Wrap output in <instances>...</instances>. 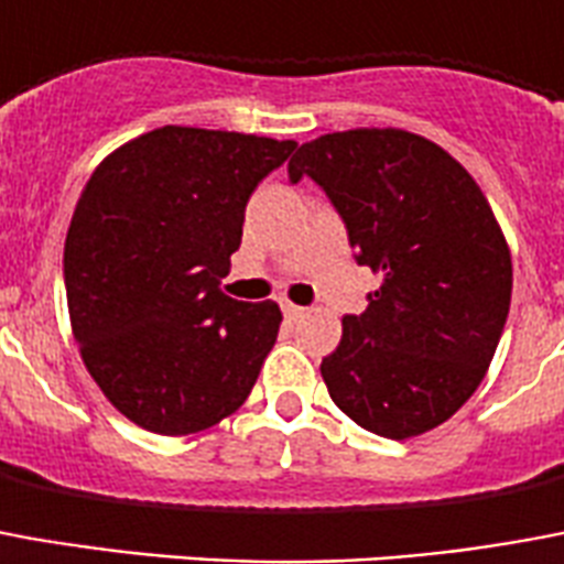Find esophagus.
Here are the masks:
<instances>
[{"mask_svg": "<svg viewBox=\"0 0 564 564\" xmlns=\"http://www.w3.org/2000/svg\"><path fill=\"white\" fill-rule=\"evenodd\" d=\"M281 307H283V314H286V319H302V316L307 314L304 307H299V304H293V302H283Z\"/></svg>", "mask_w": 564, "mask_h": 564, "instance_id": "1", "label": "esophagus"}]
</instances>
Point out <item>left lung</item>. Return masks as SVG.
<instances>
[{
    "mask_svg": "<svg viewBox=\"0 0 564 564\" xmlns=\"http://www.w3.org/2000/svg\"><path fill=\"white\" fill-rule=\"evenodd\" d=\"M344 218L358 265L382 278L323 358L337 410L386 440L440 427L481 386L511 307V250L494 208L442 145L400 128L299 145Z\"/></svg>",
    "mask_w": 564,
    "mask_h": 564,
    "instance_id": "left-lung-1",
    "label": "left lung"
}]
</instances>
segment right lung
Here are the masks:
<instances>
[{
	"label": "right lung",
	"mask_w": 564,
	"mask_h": 564,
	"mask_svg": "<svg viewBox=\"0 0 564 564\" xmlns=\"http://www.w3.org/2000/svg\"><path fill=\"white\" fill-rule=\"evenodd\" d=\"M293 140L164 124L95 166L65 239L74 340L104 398L161 436L248 400L281 328L274 302L220 290L253 187Z\"/></svg>",
	"instance_id": "right-lung-1"
}]
</instances>
